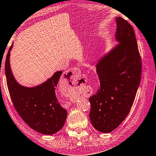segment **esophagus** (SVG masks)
I'll list each match as a JSON object with an SVG mask.
<instances>
[{
    "label": "esophagus",
    "instance_id": "1",
    "mask_svg": "<svg viewBox=\"0 0 156 156\" xmlns=\"http://www.w3.org/2000/svg\"><path fill=\"white\" fill-rule=\"evenodd\" d=\"M65 75L67 76V78H69L70 80H73V82L76 81L80 77V71L77 68L70 69L69 70H67L65 72Z\"/></svg>",
    "mask_w": 156,
    "mask_h": 156
}]
</instances>
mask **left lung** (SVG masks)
Wrapping results in <instances>:
<instances>
[{
  "mask_svg": "<svg viewBox=\"0 0 156 156\" xmlns=\"http://www.w3.org/2000/svg\"><path fill=\"white\" fill-rule=\"evenodd\" d=\"M115 22L118 44L98 60L100 86L89 98L91 122L105 133L117 128L127 116L141 80L142 62L133 29L121 17H116Z\"/></svg>",
  "mask_w": 156,
  "mask_h": 156,
  "instance_id": "left-lung-1",
  "label": "left lung"
}]
</instances>
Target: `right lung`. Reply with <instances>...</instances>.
Wrapping results in <instances>:
<instances>
[{
    "instance_id": "1",
    "label": "right lung",
    "mask_w": 156,
    "mask_h": 156,
    "mask_svg": "<svg viewBox=\"0 0 156 156\" xmlns=\"http://www.w3.org/2000/svg\"><path fill=\"white\" fill-rule=\"evenodd\" d=\"M5 60V75L12 103L21 118L34 130L45 135L57 133L64 126L67 112L58 101L56 89L62 71L39 85L27 87L16 80L10 67V51ZM65 78H66V76Z\"/></svg>"
}]
</instances>
